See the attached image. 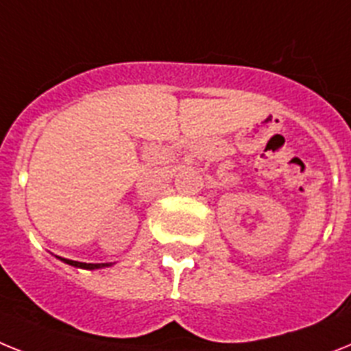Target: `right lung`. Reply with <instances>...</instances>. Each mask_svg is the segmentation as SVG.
I'll list each match as a JSON object with an SVG mask.
<instances>
[{
    "instance_id": "1",
    "label": "right lung",
    "mask_w": 351,
    "mask_h": 351,
    "mask_svg": "<svg viewBox=\"0 0 351 351\" xmlns=\"http://www.w3.org/2000/svg\"><path fill=\"white\" fill-rule=\"evenodd\" d=\"M60 258L62 262H66V264H69V266L73 267H82V269H101V267H110L112 262H105V264H87V262H78V261H69V258H62V257H57Z\"/></svg>"
}]
</instances>
